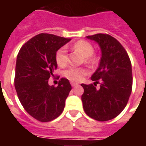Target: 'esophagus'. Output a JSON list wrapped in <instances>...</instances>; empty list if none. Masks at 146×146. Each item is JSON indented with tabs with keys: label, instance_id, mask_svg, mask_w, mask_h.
Wrapping results in <instances>:
<instances>
[{
	"label": "esophagus",
	"instance_id": "obj_1",
	"mask_svg": "<svg viewBox=\"0 0 146 146\" xmlns=\"http://www.w3.org/2000/svg\"><path fill=\"white\" fill-rule=\"evenodd\" d=\"M71 85H72V87H76V86L78 85V84L75 82H71Z\"/></svg>",
	"mask_w": 146,
	"mask_h": 146
}]
</instances>
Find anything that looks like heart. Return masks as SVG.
Listing matches in <instances>:
<instances>
[{
  "label": "heart",
  "instance_id": "obj_1",
  "mask_svg": "<svg viewBox=\"0 0 146 146\" xmlns=\"http://www.w3.org/2000/svg\"><path fill=\"white\" fill-rule=\"evenodd\" d=\"M74 50L79 51L84 56V59L87 63L93 64L97 61V57L93 54L94 48L91 43L81 40L76 42L72 46ZM55 61L58 66L65 67L68 63V55L67 49L66 47L60 48L55 54ZM88 74V70L84 67H70L64 71L63 75L72 81H80L84 78V76Z\"/></svg>",
  "mask_w": 146,
  "mask_h": 146
}]
</instances>
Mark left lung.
<instances>
[{
    "mask_svg": "<svg viewBox=\"0 0 146 146\" xmlns=\"http://www.w3.org/2000/svg\"><path fill=\"white\" fill-rule=\"evenodd\" d=\"M87 37L99 44L102 57L92 76L94 84H81L83 107L92 119L107 121L118 116L127 104L133 83L131 62L125 48L113 36L97 33ZM97 83L99 89L96 88Z\"/></svg>",
    "mask_w": 146,
    "mask_h": 146,
    "instance_id": "1",
    "label": "left lung"
}]
</instances>
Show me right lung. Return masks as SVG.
I'll use <instances>...</instances> for the list:
<instances>
[{
    "label": "right lung",
    "instance_id": "right-lung-1",
    "mask_svg": "<svg viewBox=\"0 0 146 146\" xmlns=\"http://www.w3.org/2000/svg\"><path fill=\"white\" fill-rule=\"evenodd\" d=\"M70 40L40 33L26 42L18 53L14 80L18 98L24 110L40 122L51 121L62 113L72 89L66 78H61L57 87L48 84L57 69L56 51Z\"/></svg>",
    "mask_w": 146,
    "mask_h": 146
}]
</instances>
